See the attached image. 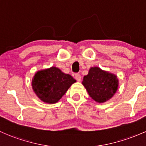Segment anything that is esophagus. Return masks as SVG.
I'll use <instances>...</instances> for the list:
<instances>
[{
	"label": "esophagus",
	"mask_w": 146,
	"mask_h": 146,
	"mask_svg": "<svg viewBox=\"0 0 146 146\" xmlns=\"http://www.w3.org/2000/svg\"><path fill=\"white\" fill-rule=\"evenodd\" d=\"M75 78H76L77 81L78 82L81 81V76L79 74V73H76V74L75 75Z\"/></svg>",
	"instance_id": "obj_1"
}]
</instances>
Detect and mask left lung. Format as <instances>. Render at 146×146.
Masks as SVG:
<instances>
[{
	"label": "left lung",
	"mask_w": 146,
	"mask_h": 146,
	"mask_svg": "<svg viewBox=\"0 0 146 146\" xmlns=\"http://www.w3.org/2000/svg\"><path fill=\"white\" fill-rule=\"evenodd\" d=\"M82 84L93 100L101 103L113 96L118 89V80L114 74L95 66L84 77Z\"/></svg>",
	"instance_id": "8db88e82"
}]
</instances>
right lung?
<instances>
[{
    "mask_svg": "<svg viewBox=\"0 0 146 146\" xmlns=\"http://www.w3.org/2000/svg\"><path fill=\"white\" fill-rule=\"evenodd\" d=\"M76 80L60 68L52 66L35 73L32 86L36 96L43 102L54 104L58 102Z\"/></svg>",
    "mask_w": 146,
    "mask_h": 146,
    "instance_id": "1",
    "label": "right lung"
}]
</instances>
